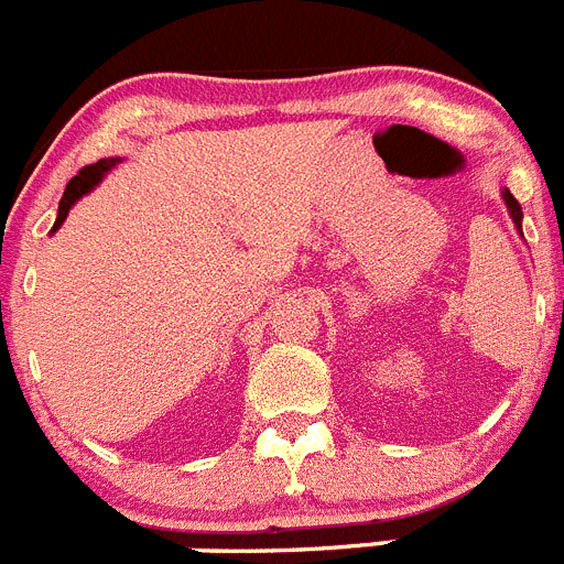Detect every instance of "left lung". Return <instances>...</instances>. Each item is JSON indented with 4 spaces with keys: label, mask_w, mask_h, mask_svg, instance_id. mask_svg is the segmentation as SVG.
Here are the masks:
<instances>
[{
    "label": "left lung",
    "mask_w": 564,
    "mask_h": 564,
    "mask_svg": "<svg viewBox=\"0 0 564 564\" xmlns=\"http://www.w3.org/2000/svg\"><path fill=\"white\" fill-rule=\"evenodd\" d=\"M503 200H506V209H509L511 220H514V226L520 229V235H523V209H520L518 198L509 193V189H503Z\"/></svg>",
    "instance_id": "1"
}]
</instances>
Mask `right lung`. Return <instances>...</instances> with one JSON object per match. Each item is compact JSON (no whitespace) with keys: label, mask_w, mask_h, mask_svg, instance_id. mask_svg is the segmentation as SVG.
<instances>
[{"label":"right lung","mask_w":564,"mask_h":564,"mask_svg":"<svg viewBox=\"0 0 564 564\" xmlns=\"http://www.w3.org/2000/svg\"><path fill=\"white\" fill-rule=\"evenodd\" d=\"M117 162H120V159H100V162L89 164V167H83L80 173H77L75 178H72L69 184H66L64 198H61V204H58V218H55L53 231L58 229L61 224H64L66 215H69V209H72V204H75L77 198H83V195H86V193H91V189H95L97 184H100V181H102V175H106L108 170H111Z\"/></svg>","instance_id":"add662e5"}]
</instances>
